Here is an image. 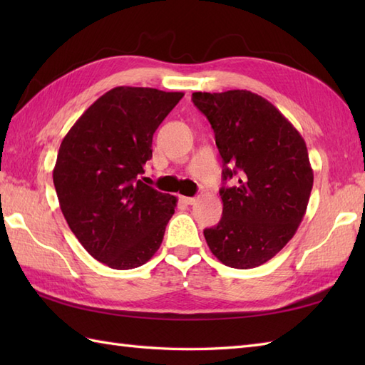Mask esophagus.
Segmentation results:
<instances>
[{"mask_svg": "<svg viewBox=\"0 0 365 365\" xmlns=\"http://www.w3.org/2000/svg\"><path fill=\"white\" fill-rule=\"evenodd\" d=\"M180 200L183 204H187V205H192L196 202V197H188V196H180Z\"/></svg>", "mask_w": 365, "mask_h": 365, "instance_id": "obj_1", "label": "esophagus"}]
</instances>
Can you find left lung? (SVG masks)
Masks as SVG:
<instances>
[{
	"mask_svg": "<svg viewBox=\"0 0 365 365\" xmlns=\"http://www.w3.org/2000/svg\"><path fill=\"white\" fill-rule=\"evenodd\" d=\"M192 103L210 122L222 158V218L204 237L230 268L273 259L306 213L314 173L304 139L282 113L251 91L195 92Z\"/></svg>",
	"mask_w": 365,
	"mask_h": 365,
	"instance_id": "1",
	"label": "left lung"
}]
</instances>
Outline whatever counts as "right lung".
<instances>
[{"label": "right lung", "mask_w": 365, "mask_h": 365, "mask_svg": "<svg viewBox=\"0 0 365 365\" xmlns=\"http://www.w3.org/2000/svg\"><path fill=\"white\" fill-rule=\"evenodd\" d=\"M183 92L119 86L97 98L61 143L53 183L68 227L114 269L158 251L177 197L141 180L155 130Z\"/></svg>", "instance_id": "add662e5"}]
</instances>
